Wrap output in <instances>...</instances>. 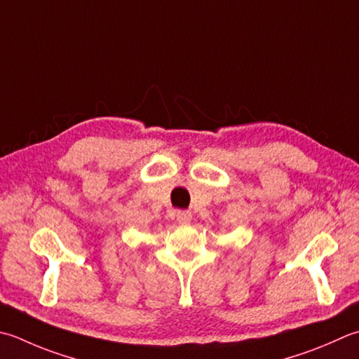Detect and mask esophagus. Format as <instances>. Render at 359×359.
I'll return each instance as SVG.
<instances>
[{"label":"esophagus","instance_id":"1","mask_svg":"<svg viewBox=\"0 0 359 359\" xmlns=\"http://www.w3.org/2000/svg\"><path fill=\"white\" fill-rule=\"evenodd\" d=\"M175 219H177L179 224H189L193 219V216L189 212H177L175 213Z\"/></svg>","mask_w":359,"mask_h":359}]
</instances>
